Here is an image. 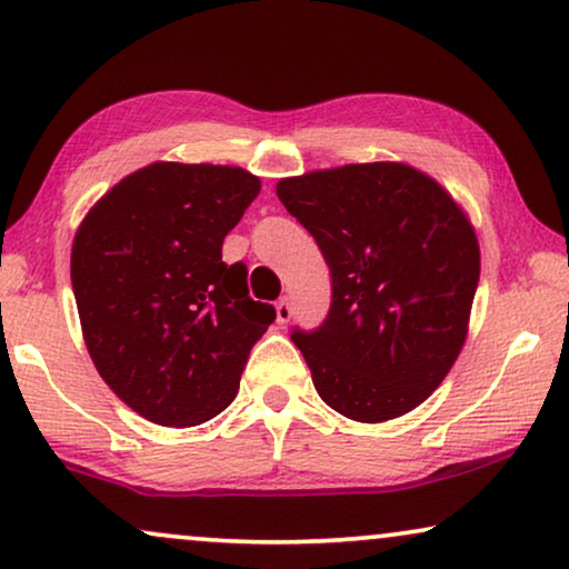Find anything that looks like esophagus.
Here are the masks:
<instances>
[{"label":"esophagus","instance_id":"1","mask_svg":"<svg viewBox=\"0 0 569 569\" xmlns=\"http://www.w3.org/2000/svg\"><path fill=\"white\" fill-rule=\"evenodd\" d=\"M292 318V306H290V300L287 298H282L277 302V321L279 323H287Z\"/></svg>","mask_w":569,"mask_h":569}]
</instances>
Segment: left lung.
<instances>
[{"instance_id": "8db88e82", "label": "left lung", "mask_w": 569, "mask_h": 569, "mask_svg": "<svg viewBox=\"0 0 569 569\" xmlns=\"http://www.w3.org/2000/svg\"><path fill=\"white\" fill-rule=\"evenodd\" d=\"M277 197L331 269V308L292 331L321 399L355 422L417 409L461 355L479 240L456 199L407 162L282 178Z\"/></svg>"}]
</instances>
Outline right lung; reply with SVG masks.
<instances>
[{"mask_svg":"<svg viewBox=\"0 0 569 569\" xmlns=\"http://www.w3.org/2000/svg\"><path fill=\"white\" fill-rule=\"evenodd\" d=\"M236 166L152 162L100 197L72 243L84 347L139 417L193 427L236 399L274 308L248 298L243 263L222 240L259 197Z\"/></svg>","mask_w":569,"mask_h":569,"instance_id":"right-lung-1","label":"right lung"}]
</instances>
